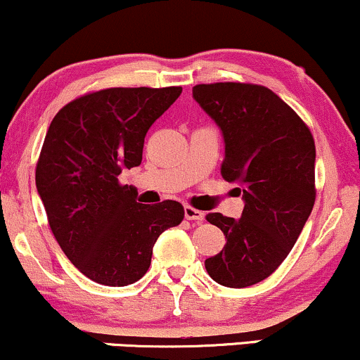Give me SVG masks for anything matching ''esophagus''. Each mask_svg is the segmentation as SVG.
<instances>
[{
  "instance_id": "34e87169",
  "label": "esophagus",
  "mask_w": 360,
  "mask_h": 360,
  "mask_svg": "<svg viewBox=\"0 0 360 360\" xmlns=\"http://www.w3.org/2000/svg\"><path fill=\"white\" fill-rule=\"evenodd\" d=\"M184 218L186 220L201 223L205 220V213L200 212V210L191 208V206H184Z\"/></svg>"
}]
</instances>
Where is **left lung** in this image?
Wrapping results in <instances>:
<instances>
[{
    "label": "left lung",
    "instance_id": "obj_1",
    "mask_svg": "<svg viewBox=\"0 0 360 360\" xmlns=\"http://www.w3.org/2000/svg\"><path fill=\"white\" fill-rule=\"evenodd\" d=\"M193 98L220 128L221 176L240 184L238 220L210 213L225 235L220 254L205 260L226 288L257 284L281 266L315 205V142L303 120L278 94L242 82L198 84Z\"/></svg>",
    "mask_w": 360,
    "mask_h": 360
}]
</instances>
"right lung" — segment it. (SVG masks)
<instances>
[{"label":"right lung","instance_id":"obj_1","mask_svg":"<svg viewBox=\"0 0 360 360\" xmlns=\"http://www.w3.org/2000/svg\"><path fill=\"white\" fill-rule=\"evenodd\" d=\"M183 88H111L65 105L52 120L35 184L60 249L86 278L127 286L146 274L164 230L179 225L177 201L142 205L123 169L142 162L148 128Z\"/></svg>","mask_w":360,"mask_h":360}]
</instances>
